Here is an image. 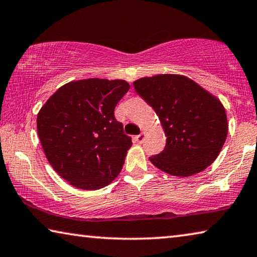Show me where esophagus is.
<instances>
[{"instance_id": "1", "label": "esophagus", "mask_w": 257, "mask_h": 257, "mask_svg": "<svg viewBox=\"0 0 257 257\" xmlns=\"http://www.w3.org/2000/svg\"><path fill=\"white\" fill-rule=\"evenodd\" d=\"M144 138H145V134H144V133H141L140 135H137V136L135 137V140H136L137 143H143Z\"/></svg>"}]
</instances>
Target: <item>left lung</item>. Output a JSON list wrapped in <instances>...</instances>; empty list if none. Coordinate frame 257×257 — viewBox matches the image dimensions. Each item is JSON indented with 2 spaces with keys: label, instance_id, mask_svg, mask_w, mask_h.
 <instances>
[{
  "label": "left lung",
  "instance_id": "8db88e82",
  "mask_svg": "<svg viewBox=\"0 0 257 257\" xmlns=\"http://www.w3.org/2000/svg\"><path fill=\"white\" fill-rule=\"evenodd\" d=\"M134 87L156 111L167 136L165 149L150 157L157 168L187 177L213 164L227 135L221 101L182 75L143 77Z\"/></svg>",
  "mask_w": 257,
  "mask_h": 257
}]
</instances>
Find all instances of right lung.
Segmentation results:
<instances>
[{"mask_svg":"<svg viewBox=\"0 0 257 257\" xmlns=\"http://www.w3.org/2000/svg\"><path fill=\"white\" fill-rule=\"evenodd\" d=\"M129 90L123 80L89 79L59 88L38 114V134L49 164L82 190H98L121 172L132 137L114 116Z\"/></svg>","mask_w":257,"mask_h":257,"instance_id":"add662e5","label":"right lung"}]
</instances>
